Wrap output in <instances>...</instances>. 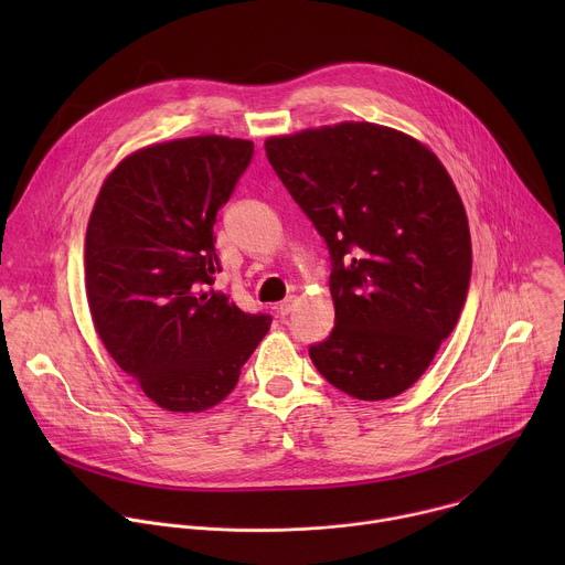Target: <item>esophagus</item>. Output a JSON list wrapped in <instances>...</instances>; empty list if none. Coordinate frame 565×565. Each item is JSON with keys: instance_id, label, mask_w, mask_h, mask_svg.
<instances>
[{"instance_id": "1", "label": "esophagus", "mask_w": 565, "mask_h": 565, "mask_svg": "<svg viewBox=\"0 0 565 565\" xmlns=\"http://www.w3.org/2000/svg\"><path fill=\"white\" fill-rule=\"evenodd\" d=\"M297 295H288L279 306H277V310H279V315H288V312H292L295 310V306H297Z\"/></svg>"}]
</instances>
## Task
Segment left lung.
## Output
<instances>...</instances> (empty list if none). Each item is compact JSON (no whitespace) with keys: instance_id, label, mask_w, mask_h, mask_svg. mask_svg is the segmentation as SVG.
<instances>
[{"instance_id":"left-lung-1","label":"left lung","mask_w":565,"mask_h":565,"mask_svg":"<svg viewBox=\"0 0 565 565\" xmlns=\"http://www.w3.org/2000/svg\"><path fill=\"white\" fill-rule=\"evenodd\" d=\"M266 156L333 259L335 329L308 349L335 388L388 399L429 369L471 277L469 223L440 158L375 122L270 136Z\"/></svg>"}]
</instances>
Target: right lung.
Segmentation results:
<instances>
[{
	"label": "right lung",
	"instance_id": "right-lung-1",
	"mask_svg": "<svg viewBox=\"0 0 565 565\" xmlns=\"http://www.w3.org/2000/svg\"><path fill=\"white\" fill-rule=\"evenodd\" d=\"M255 145L192 136L125 156L105 179L85 241L94 329L114 362L166 412L199 414L232 393L270 329L223 292L214 221Z\"/></svg>",
	"mask_w": 565,
	"mask_h": 565
}]
</instances>
